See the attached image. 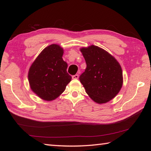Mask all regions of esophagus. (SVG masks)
Wrapping results in <instances>:
<instances>
[{"instance_id":"34e87169","label":"esophagus","mask_w":151,"mask_h":151,"mask_svg":"<svg viewBox=\"0 0 151 151\" xmlns=\"http://www.w3.org/2000/svg\"><path fill=\"white\" fill-rule=\"evenodd\" d=\"M72 78L73 79H78V75H75L72 76Z\"/></svg>"}]
</instances>
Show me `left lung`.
<instances>
[{
    "mask_svg": "<svg viewBox=\"0 0 151 151\" xmlns=\"http://www.w3.org/2000/svg\"><path fill=\"white\" fill-rule=\"evenodd\" d=\"M86 60V69L79 80L86 92L98 104L114 99L123 86V72L120 64L107 51L91 45L81 49Z\"/></svg>",
    "mask_w": 151,
    "mask_h": 151,
    "instance_id": "left-lung-1",
    "label": "left lung"
}]
</instances>
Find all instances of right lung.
<instances>
[{"instance_id":"obj_1","label":"right lung","mask_w":151,"mask_h":151,"mask_svg":"<svg viewBox=\"0 0 151 151\" xmlns=\"http://www.w3.org/2000/svg\"><path fill=\"white\" fill-rule=\"evenodd\" d=\"M63 54V49L58 45H50L41 51L30 67V88L43 100L50 101L58 97L71 81Z\"/></svg>"}]
</instances>
